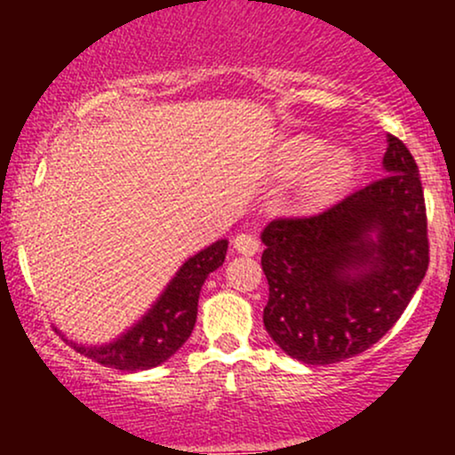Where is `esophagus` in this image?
I'll list each match as a JSON object with an SVG mask.
<instances>
[{"mask_svg":"<svg viewBox=\"0 0 455 455\" xmlns=\"http://www.w3.org/2000/svg\"><path fill=\"white\" fill-rule=\"evenodd\" d=\"M233 249L240 255H255L259 251V240L251 233H240V235L233 240Z\"/></svg>","mask_w":455,"mask_h":455,"instance_id":"esophagus-1","label":"esophagus"}]
</instances>
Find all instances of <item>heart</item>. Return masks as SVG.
Masks as SVG:
<instances>
[{
	"label": "heart",
	"instance_id": "obj_1",
	"mask_svg": "<svg viewBox=\"0 0 455 455\" xmlns=\"http://www.w3.org/2000/svg\"><path fill=\"white\" fill-rule=\"evenodd\" d=\"M321 149H323V140L315 139V136L292 139L279 151L277 172L282 176H297L319 157ZM352 173H355V156L343 147L328 149L306 173L304 182H301V200L310 206L323 204L347 185Z\"/></svg>",
	"mask_w": 455,
	"mask_h": 455
}]
</instances>
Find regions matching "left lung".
Instances as JSON below:
<instances>
[{"mask_svg": "<svg viewBox=\"0 0 455 455\" xmlns=\"http://www.w3.org/2000/svg\"><path fill=\"white\" fill-rule=\"evenodd\" d=\"M385 176L308 218L261 231L264 325L292 359L361 355L398 321L429 266L425 196L403 140L387 134Z\"/></svg>", "mask_w": 455, "mask_h": 455, "instance_id": "1", "label": "left lung"}]
</instances>
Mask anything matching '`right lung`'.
<instances>
[{
	"label": "right lung",
	"instance_id": "1",
	"mask_svg": "<svg viewBox=\"0 0 455 455\" xmlns=\"http://www.w3.org/2000/svg\"><path fill=\"white\" fill-rule=\"evenodd\" d=\"M228 242L218 240L180 266L176 277L167 283L156 304L114 341L103 346H84L66 339L76 352L105 368L139 371L164 363L176 355L198 316V297L204 279L224 264Z\"/></svg>",
	"mask_w": 455,
	"mask_h": 455
}]
</instances>
